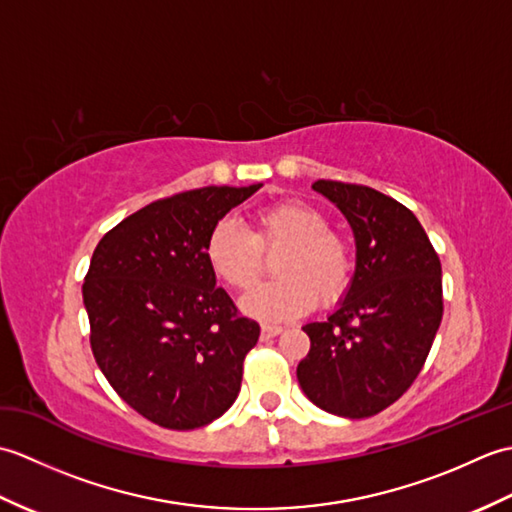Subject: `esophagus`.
<instances>
[{"instance_id": "obj_1", "label": "esophagus", "mask_w": 512, "mask_h": 512, "mask_svg": "<svg viewBox=\"0 0 512 512\" xmlns=\"http://www.w3.org/2000/svg\"><path fill=\"white\" fill-rule=\"evenodd\" d=\"M284 330L279 325H262V339H273V336L281 334Z\"/></svg>"}]
</instances>
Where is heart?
Instances as JSON below:
<instances>
[{"mask_svg": "<svg viewBox=\"0 0 512 512\" xmlns=\"http://www.w3.org/2000/svg\"><path fill=\"white\" fill-rule=\"evenodd\" d=\"M275 281L257 286L239 301L246 317L284 323L308 314L317 297L339 301L352 284L354 259L347 239L330 231L325 215L303 202H279L255 213V233L224 217L204 244L213 273L231 288H250L262 273V250H279Z\"/></svg>", "mask_w": 512, "mask_h": 512, "instance_id": "heart-1", "label": "heart"}]
</instances>
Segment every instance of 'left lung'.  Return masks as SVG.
Returning a JSON list of instances; mask_svg holds the SVG:
<instances>
[{
	"label": "left lung",
	"instance_id": "1",
	"mask_svg": "<svg viewBox=\"0 0 512 512\" xmlns=\"http://www.w3.org/2000/svg\"><path fill=\"white\" fill-rule=\"evenodd\" d=\"M350 224L352 284L325 321L303 325L310 352L297 380L319 409L369 418L396 402L427 361L442 321V266L418 217L361 184L317 180Z\"/></svg>",
	"mask_w": 512,
	"mask_h": 512
}]
</instances>
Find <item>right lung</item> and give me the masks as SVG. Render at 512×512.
Here are the masks:
<instances>
[{
	"mask_svg": "<svg viewBox=\"0 0 512 512\" xmlns=\"http://www.w3.org/2000/svg\"><path fill=\"white\" fill-rule=\"evenodd\" d=\"M259 187H202L151 202L94 250L83 284L94 358L116 394L160 427H204L242 387L259 325L215 286L204 244Z\"/></svg>",
	"mask_w": 512,
	"mask_h": 512,
	"instance_id": "obj_1",
	"label": "right lung"
}]
</instances>
